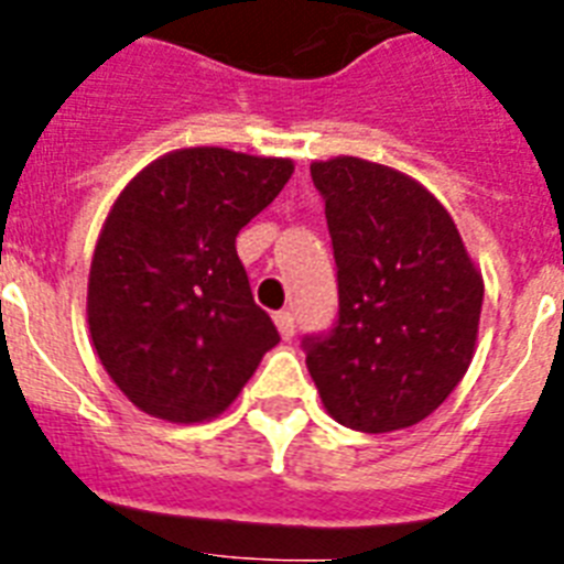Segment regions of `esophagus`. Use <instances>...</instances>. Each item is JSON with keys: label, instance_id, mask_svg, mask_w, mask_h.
Returning a JSON list of instances; mask_svg holds the SVG:
<instances>
[{"label": "esophagus", "instance_id": "34e87169", "mask_svg": "<svg viewBox=\"0 0 564 564\" xmlns=\"http://www.w3.org/2000/svg\"><path fill=\"white\" fill-rule=\"evenodd\" d=\"M274 325H278V330H281L283 339H292V336H295V316H292L290 310L274 313Z\"/></svg>", "mask_w": 564, "mask_h": 564}]
</instances>
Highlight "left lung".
I'll use <instances>...</instances> for the list:
<instances>
[{
  "label": "left lung",
  "mask_w": 564,
  "mask_h": 564,
  "mask_svg": "<svg viewBox=\"0 0 564 564\" xmlns=\"http://www.w3.org/2000/svg\"><path fill=\"white\" fill-rule=\"evenodd\" d=\"M336 260L339 313L304 336L310 377L339 424L389 433L438 410L471 366L482 278L442 204L401 172L310 166Z\"/></svg>",
  "instance_id": "1"
}]
</instances>
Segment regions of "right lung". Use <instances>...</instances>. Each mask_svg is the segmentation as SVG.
<instances>
[{"instance_id":"1","label":"right lung","mask_w":564,"mask_h":564,"mask_svg":"<svg viewBox=\"0 0 564 564\" xmlns=\"http://www.w3.org/2000/svg\"><path fill=\"white\" fill-rule=\"evenodd\" d=\"M292 161L181 149L145 166L113 204L87 286L101 366L154 419L219 415L278 327L254 304L237 234L274 202Z\"/></svg>"}]
</instances>
